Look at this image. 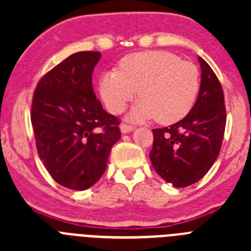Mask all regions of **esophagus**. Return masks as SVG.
Listing matches in <instances>:
<instances>
[{"instance_id": "esophagus-1", "label": "esophagus", "mask_w": 251, "mask_h": 251, "mask_svg": "<svg viewBox=\"0 0 251 251\" xmlns=\"http://www.w3.org/2000/svg\"><path fill=\"white\" fill-rule=\"evenodd\" d=\"M134 130V127H132V126H128V124H122L121 126V132L123 133V134H126V133H130Z\"/></svg>"}]
</instances>
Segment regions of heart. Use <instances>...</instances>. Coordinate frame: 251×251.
<instances>
[{
	"label": "heart",
	"mask_w": 251,
	"mask_h": 251,
	"mask_svg": "<svg viewBox=\"0 0 251 251\" xmlns=\"http://www.w3.org/2000/svg\"><path fill=\"white\" fill-rule=\"evenodd\" d=\"M200 75L190 61L166 51H145L123 57L118 72H105L98 89L106 109L119 114L136 97L141 100L129 114L132 121L156 117L162 124L182 119L194 105Z\"/></svg>",
	"instance_id": "heart-1"
}]
</instances>
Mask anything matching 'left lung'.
<instances>
[{
    "instance_id": "obj_1",
    "label": "left lung",
    "mask_w": 251,
    "mask_h": 251,
    "mask_svg": "<svg viewBox=\"0 0 251 251\" xmlns=\"http://www.w3.org/2000/svg\"><path fill=\"white\" fill-rule=\"evenodd\" d=\"M199 97L185 118L153 129L151 162L157 174L175 187L200 181L216 161L226 126L221 84L202 57Z\"/></svg>"
}]
</instances>
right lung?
I'll return each instance as SVG.
<instances>
[{"instance_id":"obj_1","label":"right lung","mask_w":251,"mask_h":251,"mask_svg":"<svg viewBox=\"0 0 251 251\" xmlns=\"http://www.w3.org/2000/svg\"><path fill=\"white\" fill-rule=\"evenodd\" d=\"M100 52L80 51L51 69L37 84L31 123L39 157L51 177L70 190L92 187L105 172L119 121L103 109L92 74Z\"/></svg>"}]
</instances>
